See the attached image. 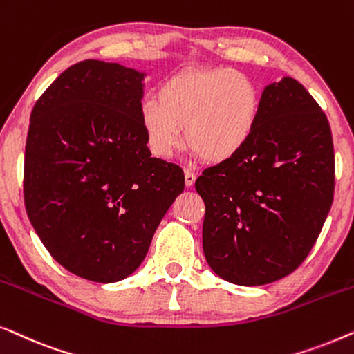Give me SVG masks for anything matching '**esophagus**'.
Here are the masks:
<instances>
[{
  "mask_svg": "<svg viewBox=\"0 0 354 354\" xmlns=\"http://www.w3.org/2000/svg\"><path fill=\"white\" fill-rule=\"evenodd\" d=\"M195 180H196L195 172H192V171H185V185H187V187H192L193 183H195Z\"/></svg>",
  "mask_w": 354,
  "mask_h": 354,
  "instance_id": "1",
  "label": "esophagus"
}]
</instances>
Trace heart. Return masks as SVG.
Segmentation results:
<instances>
[{"label":"heart","instance_id":"b5f03b06","mask_svg":"<svg viewBox=\"0 0 354 354\" xmlns=\"http://www.w3.org/2000/svg\"><path fill=\"white\" fill-rule=\"evenodd\" d=\"M256 82L230 67L188 69L159 86L156 101L142 106L148 147L158 158H171L187 145L207 162L235 158L253 138L261 115Z\"/></svg>","mask_w":354,"mask_h":354}]
</instances>
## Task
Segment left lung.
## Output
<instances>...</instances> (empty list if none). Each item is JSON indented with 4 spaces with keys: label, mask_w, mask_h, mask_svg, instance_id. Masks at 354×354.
<instances>
[{
    "label": "left lung",
    "mask_w": 354,
    "mask_h": 354,
    "mask_svg": "<svg viewBox=\"0 0 354 354\" xmlns=\"http://www.w3.org/2000/svg\"><path fill=\"white\" fill-rule=\"evenodd\" d=\"M261 101L250 143L195 183L206 206L207 264L243 287L275 282L306 259L335 185L330 125L308 90L283 77L266 86Z\"/></svg>",
    "instance_id": "obj_1"
}]
</instances>
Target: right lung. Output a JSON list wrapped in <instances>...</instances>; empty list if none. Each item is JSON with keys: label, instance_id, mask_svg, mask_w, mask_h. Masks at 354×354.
Segmentation results:
<instances>
[{"label": "right lung", "instance_id": "add662e5", "mask_svg": "<svg viewBox=\"0 0 354 354\" xmlns=\"http://www.w3.org/2000/svg\"><path fill=\"white\" fill-rule=\"evenodd\" d=\"M143 79L118 62H77L30 114L27 216L53 258L91 282L133 274L185 188L182 169L151 158L147 147Z\"/></svg>", "mask_w": 354, "mask_h": 354}]
</instances>
